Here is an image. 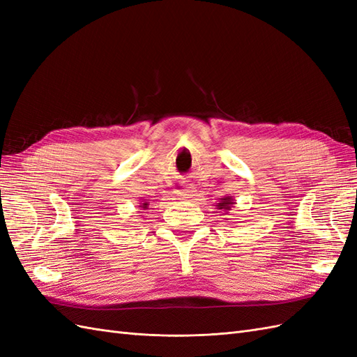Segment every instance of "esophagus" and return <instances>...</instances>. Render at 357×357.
Listing matches in <instances>:
<instances>
[{
	"label": "esophagus",
	"instance_id": "obj_1",
	"mask_svg": "<svg viewBox=\"0 0 357 357\" xmlns=\"http://www.w3.org/2000/svg\"><path fill=\"white\" fill-rule=\"evenodd\" d=\"M181 188H183V190L180 192V197H181V198H193V197H197V195H195V190H193V189L188 185V181H181Z\"/></svg>",
	"mask_w": 357,
	"mask_h": 357
}]
</instances>
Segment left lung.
<instances>
[{"instance_id": "left-lung-1", "label": "left lung", "mask_w": 357, "mask_h": 357, "mask_svg": "<svg viewBox=\"0 0 357 357\" xmlns=\"http://www.w3.org/2000/svg\"><path fill=\"white\" fill-rule=\"evenodd\" d=\"M234 205H235V202H234V198H232V197H222L220 201L218 202V205H215V207H218V208L222 210V211L228 213V211L234 207Z\"/></svg>"}]
</instances>
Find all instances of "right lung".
<instances>
[{
  "mask_svg": "<svg viewBox=\"0 0 357 357\" xmlns=\"http://www.w3.org/2000/svg\"><path fill=\"white\" fill-rule=\"evenodd\" d=\"M138 207L139 208H144V210L149 208V201H142V205H138Z\"/></svg>",
  "mask_w": 357,
  "mask_h": 357,
  "instance_id": "1",
  "label": "right lung"
}]
</instances>
